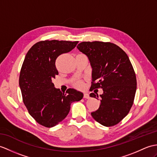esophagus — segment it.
<instances>
[{"instance_id": "esophagus-1", "label": "esophagus", "mask_w": 157, "mask_h": 157, "mask_svg": "<svg viewBox=\"0 0 157 157\" xmlns=\"http://www.w3.org/2000/svg\"><path fill=\"white\" fill-rule=\"evenodd\" d=\"M83 98H86V99H89V98H90L89 94H86V93H84V94H83Z\"/></svg>"}]
</instances>
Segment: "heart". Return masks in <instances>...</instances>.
<instances>
[{
	"mask_svg": "<svg viewBox=\"0 0 157 157\" xmlns=\"http://www.w3.org/2000/svg\"><path fill=\"white\" fill-rule=\"evenodd\" d=\"M74 85L75 87H78V88H82L83 86V82L82 81V80H75V81L74 82Z\"/></svg>",
	"mask_w": 157,
	"mask_h": 157,
	"instance_id": "heart-1",
	"label": "heart"
}]
</instances>
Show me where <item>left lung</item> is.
Instances as JSON below:
<instances>
[{"label":"left lung","instance_id":"8db88e82","mask_svg":"<svg viewBox=\"0 0 157 157\" xmlns=\"http://www.w3.org/2000/svg\"><path fill=\"white\" fill-rule=\"evenodd\" d=\"M77 48L88 57L92 68L90 90H103L100 107L91 115L103 126L117 124L128 114L136 90V74L128 56L110 42H82ZM90 96L98 98V94Z\"/></svg>","mask_w":157,"mask_h":157}]
</instances>
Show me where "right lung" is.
I'll use <instances>...</instances> for the list:
<instances>
[{"mask_svg":"<svg viewBox=\"0 0 157 157\" xmlns=\"http://www.w3.org/2000/svg\"><path fill=\"white\" fill-rule=\"evenodd\" d=\"M78 41L46 40L35 43L25 57L19 76L23 103L37 122L47 128L58 124L67 116L71 104L83 94L70 88L66 93L54 87L58 75L56 61L60 55L74 49Z\"/></svg>","mask_w":157,"mask_h":157,"instance_id":"1","label":"right lung"}]
</instances>
